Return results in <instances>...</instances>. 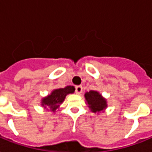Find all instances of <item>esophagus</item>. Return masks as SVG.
I'll use <instances>...</instances> for the list:
<instances>
[{"label": "esophagus", "mask_w": 152, "mask_h": 152, "mask_svg": "<svg viewBox=\"0 0 152 152\" xmlns=\"http://www.w3.org/2000/svg\"><path fill=\"white\" fill-rule=\"evenodd\" d=\"M82 91H83V87H82L81 85H77V86H76V93L77 94H80L82 93Z\"/></svg>", "instance_id": "obj_1"}]
</instances>
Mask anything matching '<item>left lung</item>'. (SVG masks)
<instances>
[{"label": "left lung", "mask_w": 152, "mask_h": 152, "mask_svg": "<svg viewBox=\"0 0 152 152\" xmlns=\"http://www.w3.org/2000/svg\"><path fill=\"white\" fill-rule=\"evenodd\" d=\"M85 96L90 110L94 113L102 111L107 106L105 99L103 98L96 91H89L88 93H85Z\"/></svg>", "instance_id": "8db88e82"}]
</instances>
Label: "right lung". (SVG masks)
Instances as JSON below:
<instances>
[{
    "label": "right lung",
    "instance_id": "obj_1",
    "mask_svg": "<svg viewBox=\"0 0 152 152\" xmlns=\"http://www.w3.org/2000/svg\"><path fill=\"white\" fill-rule=\"evenodd\" d=\"M75 91V88L73 86H67L64 88H59L54 90L50 95H48L47 97L42 99V104L44 108L49 107L50 110L56 111L59 108V104L64 102L65 96L69 93H73Z\"/></svg>",
    "mask_w": 152,
    "mask_h": 152
}]
</instances>
